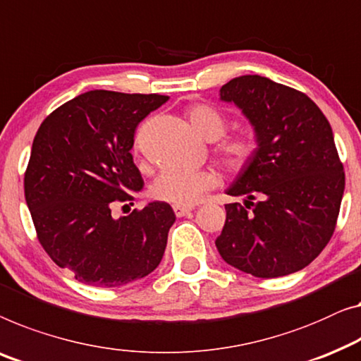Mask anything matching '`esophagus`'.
<instances>
[{"label": "esophagus", "instance_id": "1", "mask_svg": "<svg viewBox=\"0 0 361 361\" xmlns=\"http://www.w3.org/2000/svg\"><path fill=\"white\" fill-rule=\"evenodd\" d=\"M172 208H174L176 216H179V218L189 215V213L193 210V207H187V205H174Z\"/></svg>", "mask_w": 361, "mask_h": 361}]
</instances>
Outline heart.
Wrapping results in <instances>:
<instances>
[{
	"mask_svg": "<svg viewBox=\"0 0 361 361\" xmlns=\"http://www.w3.org/2000/svg\"><path fill=\"white\" fill-rule=\"evenodd\" d=\"M189 120L195 132L207 142H216L226 130V118L215 107L197 104L189 109ZM255 140L249 135H238L221 140L216 145L219 163L228 172L244 171L255 154ZM216 184V174L208 169H168L153 184V197L174 205H192L203 192Z\"/></svg>",
	"mask_w": 361,
	"mask_h": 361,
	"instance_id": "obj_1",
	"label": "heart"
}]
</instances>
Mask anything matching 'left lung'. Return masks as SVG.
Returning a JSON list of instances; mask_svg holds the SVG:
<instances>
[{
  "label": "left lung",
  "mask_w": 361,
  "mask_h": 361,
  "mask_svg": "<svg viewBox=\"0 0 361 361\" xmlns=\"http://www.w3.org/2000/svg\"><path fill=\"white\" fill-rule=\"evenodd\" d=\"M254 128V158L226 193L216 238L223 260L259 279L305 269L336 229L345 189L331 123L306 94L259 75L234 78L219 90Z\"/></svg>",
  "instance_id": "left-lung-1"
}]
</instances>
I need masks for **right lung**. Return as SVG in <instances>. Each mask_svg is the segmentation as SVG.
<instances>
[{"label": "right lung", "instance_id": "right-lung-1", "mask_svg": "<svg viewBox=\"0 0 361 361\" xmlns=\"http://www.w3.org/2000/svg\"><path fill=\"white\" fill-rule=\"evenodd\" d=\"M168 99L87 91L51 112L37 130L24 177L25 203L42 247L81 283L127 285L163 259L176 221L169 203L149 202L120 218L112 216V207L135 200L143 189L130 153L135 130Z\"/></svg>", "mask_w": 361, "mask_h": 361}]
</instances>
